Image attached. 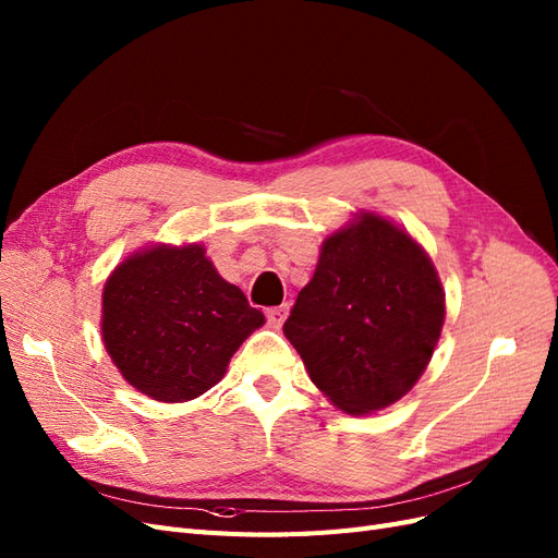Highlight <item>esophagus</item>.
Listing matches in <instances>:
<instances>
[{
	"label": "esophagus",
	"mask_w": 558,
	"mask_h": 558,
	"mask_svg": "<svg viewBox=\"0 0 558 558\" xmlns=\"http://www.w3.org/2000/svg\"><path fill=\"white\" fill-rule=\"evenodd\" d=\"M286 314H289V305H279V307H269L267 312H265V316H267V324L269 326H275V328H279L283 320H286Z\"/></svg>",
	"instance_id": "34e87169"
}]
</instances>
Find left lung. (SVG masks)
I'll use <instances>...</instances> for the list:
<instances>
[{"instance_id":"left-lung-1","label":"left lung","mask_w":558,"mask_h":558,"mask_svg":"<svg viewBox=\"0 0 558 558\" xmlns=\"http://www.w3.org/2000/svg\"><path fill=\"white\" fill-rule=\"evenodd\" d=\"M442 324V283L424 248L365 214L324 242L283 332L337 408L367 414L410 391Z\"/></svg>"}]
</instances>
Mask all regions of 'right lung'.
<instances>
[{"label":"right lung","mask_w":558,"mask_h":558,"mask_svg":"<svg viewBox=\"0 0 558 558\" xmlns=\"http://www.w3.org/2000/svg\"><path fill=\"white\" fill-rule=\"evenodd\" d=\"M263 320L199 244L134 253L113 269L102 295L111 361L137 391L162 402L209 391Z\"/></svg>","instance_id":"right-lung-1"}]
</instances>
